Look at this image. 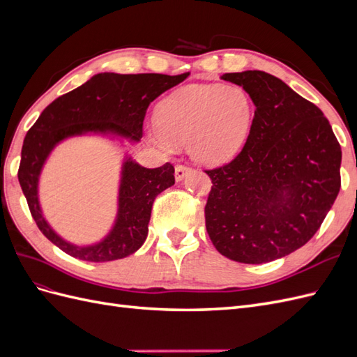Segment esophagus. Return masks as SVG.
I'll list each match as a JSON object with an SVG mask.
<instances>
[{"label": "esophagus", "instance_id": "obj_1", "mask_svg": "<svg viewBox=\"0 0 357 357\" xmlns=\"http://www.w3.org/2000/svg\"><path fill=\"white\" fill-rule=\"evenodd\" d=\"M190 171H192V168H190L189 165H183V164L176 165V180H177V181L183 180V178H185V177L189 174Z\"/></svg>", "mask_w": 357, "mask_h": 357}]
</instances>
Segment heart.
Returning <instances> with one entry per match:
<instances>
[{
  "instance_id": "obj_1",
  "label": "heart",
  "mask_w": 357,
  "mask_h": 357,
  "mask_svg": "<svg viewBox=\"0 0 357 357\" xmlns=\"http://www.w3.org/2000/svg\"><path fill=\"white\" fill-rule=\"evenodd\" d=\"M253 117V100L241 86L192 84L162 102L152 138L164 149L188 142L193 158L215 165L243 147Z\"/></svg>"
}]
</instances>
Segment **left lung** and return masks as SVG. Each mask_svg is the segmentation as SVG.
<instances>
[{"label":"left lung","mask_w":357,"mask_h":357,"mask_svg":"<svg viewBox=\"0 0 357 357\" xmlns=\"http://www.w3.org/2000/svg\"><path fill=\"white\" fill-rule=\"evenodd\" d=\"M256 107L241 152L205 169V228L223 256L265 264L308 243L338 197L341 146L317 105L265 71L226 73Z\"/></svg>","instance_id":"obj_1"}]
</instances>
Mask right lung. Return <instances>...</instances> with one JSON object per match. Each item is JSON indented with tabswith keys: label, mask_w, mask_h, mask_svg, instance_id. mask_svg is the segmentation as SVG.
I'll return each instance as SVG.
<instances>
[{
	"label": "right lung",
	"mask_w": 357,
	"mask_h": 357,
	"mask_svg": "<svg viewBox=\"0 0 357 357\" xmlns=\"http://www.w3.org/2000/svg\"><path fill=\"white\" fill-rule=\"evenodd\" d=\"M189 75L101 73L49 104L25 135L17 178L32 219L47 240L67 255L88 262H109L135 253L146 241L155 198L174 185V167L159 168L125 162L119 193V214L113 231L100 244L75 247L52 231L40 210L37 185L50 150L63 138L83 132H114L138 142L152 101Z\"/></svg>",
	"instance_id": "1"
}]
</instances>
